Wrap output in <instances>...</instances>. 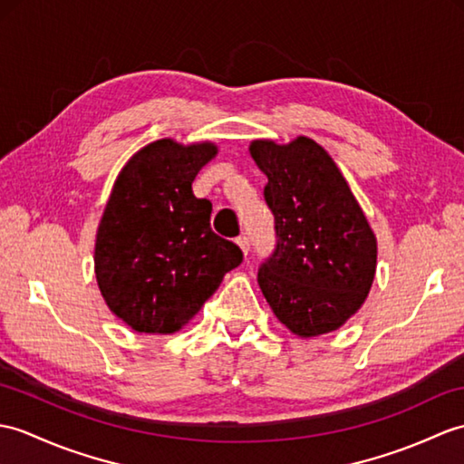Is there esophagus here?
I'll list each match as a JSON object with an SVG mask.
<instances>
[{"label":"esophagus","instance_id":"34e87169","mask_svg":"<svg viewBox=\"0 0 464 464\" xmlns=\"http://www.w3.org/2000/svg\"><path fill=\"white\" fill-rule=\"evenodd\" d=\"M237 245H239L241 246V251L246 255V253H249V249H251V243H249V237H246V235H239V237H237Z\"/></svg>","mask_w":464,"mask_h":464}]
</instances>
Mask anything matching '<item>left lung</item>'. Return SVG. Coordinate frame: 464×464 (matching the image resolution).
Wrapping results in <instances>:
<instances>
[{
	"instance_id": "obj_1",
	"label": "left lung",
	"mask_w": 464,
	"mask_h": 464,
	"mask_svg": "<svg viewBox=\"0 0 464 464\" xmlns=\"http://www.w3.org/2000/svg\"><path fill=\"white\" fill-rule=\"evenodd\" d=\"M251 156L268 178L263 196L275 215V249L256 275L266 303L298 336L340 328L373 283L378 245L368 219L314 140H256Z\"/></svg>"
}]
</instances>
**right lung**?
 <instances>
[{
  "instance_id": "1",
  "label": "right lung",
  "mask_w": 464,
  "mask_h": 464,
  "mask_svg": "<svg viewBox=\"0 0 464 464\" xmlns=\"http://www.w3.org/2000/svg\"><path fill=\"white\" fill-rule=\"evenodd\" d=\"M213 144L158 140L118 176L96 235V281L136 332L171 334L198 314L243 251L211 229V201L193 196Z\"/></svg>"
}]
</instances>
